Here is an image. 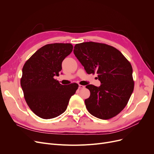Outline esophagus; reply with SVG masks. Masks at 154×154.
I'll return each mask as SVG.
<instances>
[{
  "label": "esophagus",
  "instance_id": "esophagus-1",
  "mask_svg": "<svg viewBox=\"0 0 154 154\" xmlns=\"http://www.w3.org/2000/svg\"><path fill=\"white\" fill-rule=\"evenodd\" d=\"M85 88V86L84 85H79V88Z\"/></svg>",
  "mask_w": 154,
  "mask_h": 154
}]
</instances>
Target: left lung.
I'll return each mask as SVG.
<instances>
[{"mask_svg":"<svg viewBox=\"0 0 154 154\" xmlns=\"http://www.w3.org/2000/svg\"><path fill=\"white\" fill-rule=\"evenodd\" d=\"M74 53L87 74H98L99 87L87 85L91 95L85 100L91 115L109 119L122 111L134 91L131 63L114 47L94 42L77 44Z\"/></svg>","mask_w":154,"mask_h":154,"instance_id":"8db88e82","label":"left lung"}]
</instances>
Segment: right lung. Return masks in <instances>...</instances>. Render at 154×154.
Returning a JSON list of instances; mask_svg holds the SVG:
<instances>
[{
    "mask_svg": "<svg viewBox=\"0 0 154 154\" xmlns=\"http://www.w3.org/2000/svg\"><path fill=\"white\" fill-rule=\"evenodd\" d=\"M70 44H47L37 51L22 69L20 85L29 108L38 117L53 119L66 110L69 100L79 85H61L54 76L62 70V63L72 51Z\"/></svg>",
    "mask_w": 154,
    "mask_h": 154,
    "instance_id": "right-lung-1",
    "label": "right lung"
}]
</instances>
